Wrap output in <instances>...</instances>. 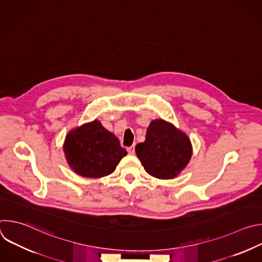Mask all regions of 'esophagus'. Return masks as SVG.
<instances>
[{
	"instance_id": "obj_1",
	"label": "esophagus",
	"mask_w": 262,
	"mask_h": 262,
	"mask_svg": "<svg viewBox=\"0 0 262 262\" xmlns=\"http://www.w3.org/2000/svg\"><path fill=\"white\" fill-rule=\"evenodd\" d=\"M127 152L129 155H134L135 154V145H133L130 147H127Z\"/></svg>"
}]
</instances>
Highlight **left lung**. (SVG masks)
Returning a JSON list of instances; mask_svg holds the SVG:
<instances>
[{
  "label": "left lung",
  "mask_w": 262,
  "mask_h": 262,
  "mask_svg": "<svg viewBox=\"0 0 262 262\" xmlns=\"http://www.w3.org/2000/svg\"><path fill=\"white\" fill-rule=\"evenodd\" d=\"M136 154L146 172L160 179L177 176L192 157L188 136L171 123L154 120L146 132V139L136 146Z\"/></svg>",
  "instance_id": "left-lung-1"
}]
</instances>
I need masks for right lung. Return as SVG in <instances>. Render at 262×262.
Wrapping results in <instances>:
<instances>
[{"instance_id":"right-lung-1","label":"right lung","mask_w":262,"mask_h":262,"mask_svg":"<svg viewBox=\"0 0 262 262\" xmlns=\"http://www.w3.org/2000/svg\"><path fill=\"white\" fill-rule=\"evenodd\" d=\"M64 154L74 172L98 178L113 173L127 155L119 140L94 120L71 130L65 139Z\"/></svg>"}]
</instances>
